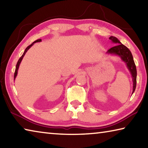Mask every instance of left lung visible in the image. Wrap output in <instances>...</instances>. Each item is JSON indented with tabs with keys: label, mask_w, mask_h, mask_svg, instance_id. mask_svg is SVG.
Here are the masks:
<instances>
[{
	"label": "left lung",
	"mask_w": 148,
	"mask_h": 148,
	"mask_svg": "<svg viewBox=\"0 0 148 148\" xmlns=\"http://www.w3.org/2000/svg\"><path fill=\"white\" fill-rule=\"evenodd\" d=\"M109 39L112 41V43L116 44L117 45L108 50L106 54L119 57V58L121 59V61H123L125 64H126L127 69L129 70L130 73H131L132 79V82H133L132 92V94H133L136 86L137 72L136 65H135L132 55L131 51L129 49V48H127L126 46H124L123 44H122L121 43V42H120L116 37L112 36L110 37Z\"/></svg>",
	"instance_id": "8db88e82"
}]
</instances>
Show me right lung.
I'll return each instance as SVG.
<instances>
[{
    "label": "right lung",
    "mask_w": 148,
    "mask_h": 148,
    "mask_svg": "<svg viewBox=\"0 0 148 148\" xmlns=\"http://www.w3.org/2000/svg\"><path fill=\"white\" fill-rule=\"evenodd\" d=\"M42 41V40L41 39H38V40H36V41H34L33 43H32L31 45H29V46L27 47V48L25 49V51H24V52H23V55H22V56L20 57L19 58V59L18 60V61H17V64H16V71H15V73H14V80H15V79H16V76H17V71H18V69H19V65H20V64H21V61H22V59H23V57L25 56V53H27V51H28V50L31 48V47L33 46L34 45V43H36V42H41Z\"/></svg>",
    "instance_id": "right-lung-1"
}]
</instances>
